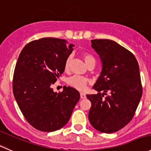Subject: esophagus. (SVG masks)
Here are the masks:
<instances>
[{
	"instance_id": "34e87169",
	"label": "esophagus",
	"mask_w": 151,
	"mask_h": 151,
	"mask_svg": "<svg viewBox=\"0 0 151 151\" xmlns=\"http://www.w3.org/2000/svg\"><path fill=\"white\" fill-rule=\"evenodd\" d=\"M80 96H81V99H84V98H86V95H85V94L83 93V92H81V93H80Z\"/></svg>"
}]
</instances>
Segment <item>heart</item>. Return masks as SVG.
Segmentation results:
<instances>
[{
  "label": "heart",
  "instance_id": "1",
  "mask_svg": "<svg viewBox=\"0 0 151 151\" xmlns=\"http://www.w3.org/2000/svg\"><path fill=\"white\" fill-rule=\"evenodd\" d=\"M81 56L83 57V60H84L85 63L86 64L87 66H89L90 65H95V57L89 52H82ZM71 59H72V56L70 55L67 57L65 62V70H68V69H69ZM89 81L88 78L79 76H71L67 80V83H68V85H70L71 87L74 88V89H78V90H85L86 89Z\"/></svg>",
  "mask_w": 151,
  "mask_h": 151
}]
</instances>
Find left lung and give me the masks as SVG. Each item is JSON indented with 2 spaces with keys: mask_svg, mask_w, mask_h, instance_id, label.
<instances>
[{
  "mask_svg": "<svg viewBox=\"0 0 151 151\" xmlns=\"http://www.w3.org/2000/svg\"><path fill=\"white\" fill-rule=\"evenodd\" d=\"M91 42L103 66L93 86L98 92L86 95L92 104L89 120L96 130L111 134L126 126L134 116L142 95L139 68L134 54L116 42L92 40Z\"/></svg>",
  "mask_w": 151,
  "mask_h": 151,
  "instance_id": "1",
  "label": "left lung"
}]
</instances>
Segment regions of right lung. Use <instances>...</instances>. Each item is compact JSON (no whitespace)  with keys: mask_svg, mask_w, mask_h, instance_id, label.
<instances>
[{"mask_svg":"<svg viewBox=\"0 0 151 151\" xmlns=\"http://www.w3.org/2000/svg\"><path fill=\"white\" fill-rule=\"evenodd\" d=\"M73 45L65 40L42 38L28 43L17 59L13 93L27 121L36 129L51 132L69 121L79 101L78 91L64 86L54 92L51 86L65 71V62Z\"/></svg>","mask_w":151,"mask_h":151,"instance_id":"right-lung-1","label":"right lung"}]
</instances>
